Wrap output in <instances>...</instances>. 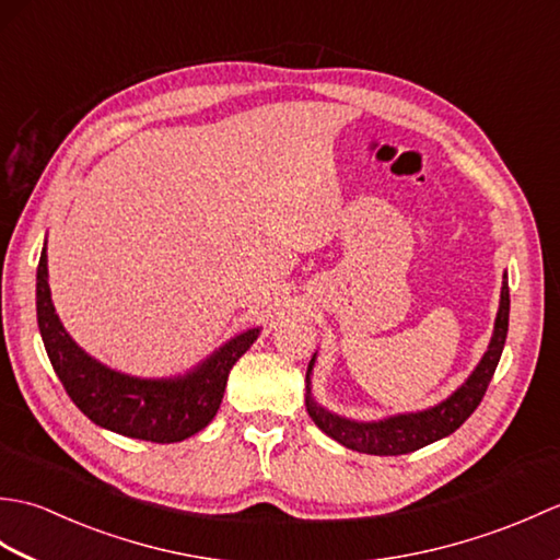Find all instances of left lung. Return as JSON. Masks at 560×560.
Listing matches in <instances>:
<instances>
[{
    "instance_id": "1",
    "label": "left lung",
    "mask_w": 560,
    "mask_h": 560,
    "mask_svg": "<svg viewBox=\"0 0 560 560\" xmlns=\"http://www.w3.org/2000/svg\"><path fill=\"white\" fill-rule=\"evenodd\" d=\"M508 319H510V289H508V271L503 273L501 287V303H498L493 335L489 341V349L483 351L481 361L469 373V377L452 392L450 397L438 401L435 407H428L421 411H407L385 416L377 421H355L349 416H339L335 411L325 409L313 395V368L317 361V353L311 359L305 373V407L311 419L319 431H325L331 440H337L343 447L365 452V455H407V452L421 450L425 445L443 440L450 433L469 419L474 409L479 407L486 387H489L491 377L501 361V353L508 337Z\"/></svg>"
}]
</instances>
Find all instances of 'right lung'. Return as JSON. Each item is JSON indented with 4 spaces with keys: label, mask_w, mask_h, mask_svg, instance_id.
I'll return each instance as SVG.
<instances>
[{
    "label": "right lung",
    "mask_w": 560,
    "mask_h": 560,
    "mask_svg": "<svg viewBox=\"0 0 560 560\" xmlns=\"http://www.w3.org/2000/svg\"><path fill=\"white\" fill-rule=\"evenodd\" d=\"M47 241L35 277L38 329L59 383L83 416L125 438L149 443H180L199 433L217 416L231 368L257 341L261 327L231 337L195 368L171 377H139L120 373L93 359L69 337L55 313L47 283Z\"/></svg>",
    "instance_id": "add662e5"
}]
</instances>
